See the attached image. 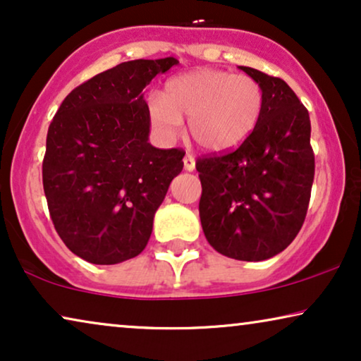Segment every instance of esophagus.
<instances>
[{"label":"esophagus","instance_id":"1","mask_svg":"<svg viewBox=\"0 0 361 361\" xmlns=\"http://www.w3.org/2000/svg\"><path fill=\"white\" fill-rule=\"evenodd\" d=\"M184 169L187 172H192L195 169V159L190 154H185V157H184Z\"/></svg>","mask_w":361,"mask_h":361}]
</instances>
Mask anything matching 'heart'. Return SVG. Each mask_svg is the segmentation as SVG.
Returning <instances> with one entry per match:
<instances>
[{
  "mask_svg": "<svg viewBox=\"0 0 361 361\" xmlns=\"http://www.w3.org/2000/svg\"><path fill=\"white\" fill-rule=\"evenodd\" d=\"M263 108L264 92L258 80L219 68L172 77L164 93L152 92L146 100L147 118L162 140H176L185 116L194 141L214 152L241 145L255 131Z\"/></svg>",
  "mask_w": 361,
  "mask_h": 361,
  "instance_id": "heart-1",
  "label": "heart"
}]
</instances>
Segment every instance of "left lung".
<instances>
[{"label":"left lung","instance_id":"left-lung-1","mask_svg":"<svg viewBox=\"0 0 361 361\" xmlns=\"http://www.w3.org/2000/svg\"><path fill=\"white\" fill-rule=\"evenodd\" d=\"M240 68L263 87V115L238 149L197 161L199 212L220 255L263 261L288 248L307 214L315 167L310 120L284 80Z\"/></svg>","mask_w":361,"mask_h":361}]
</instances>
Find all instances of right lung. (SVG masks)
Listing matches in <instances>:
<instances>
[{
  "label": "right lung",
  "mask_w": 361,
  "mask_h": 361,
  "mask_svg": "<svg viewBox=\"0 0 361 361\" xmlns=\"http://www.w3.org/2000/svg\"><path fill=\"white\" fill-rule=\"evenodd\" d=\"M174 57L123 62L68 93L49 126L42 184L59 236L93 264L146 248L185 152L149 142L145 88Z\"/></svg>",
  "instance_id": "right-lung-1"
}]
</instances>
